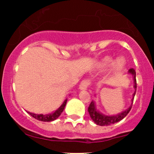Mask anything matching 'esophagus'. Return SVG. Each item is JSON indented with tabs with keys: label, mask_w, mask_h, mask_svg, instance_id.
<instances>
[{
	"label": "esophagus",
	"mask_w": 154,
	"mask_h": 154,
	"mask_svg": "<svg viewBox=\"0 0 154 154\" xmlns=\"http://www.w3.org/2000/svg\"><path fill=\"white\" fill-rule=\"evenodd\" d=\"M89 84H90L89 80H83V81L81 82V83H80L79 88H80V90H86L87 88H88V86H89Z\"/></svg>",
	"instance_id": "obj_1"
}]
</instances>
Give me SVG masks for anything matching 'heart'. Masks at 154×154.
Masks as SVG:
<instances>
[{
    "label": "heart",
    "mask_w": 154,
    "mask_h": 154,
    "mask_svg": "<svg viewBox=\"0 0 154 154\" xmlns=\"http://www.w3.org/2000/svg\"><path fill=\"white\" fill-rule=\"evenodd\" d=\"M125 61L122 58H118L113 62V60L112 57H106L103 59L100 63V66L103 68H108L112 65V68L115 71H119L123 68L125 66Z\"/></svg>",
    "instance_id": "1"
}]
</instances>
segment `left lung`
<instances>
[{"label":"left lung","mask_w":154,"mask_h":154,"mask_svg":"<svg viewBox=\"0 0 154 154\" xmlns=\"http://www.w3.org/2000/svg\"><path fill=\"white\" fill-rule=\"evenodd\" d=\"M129 74H131L133 76V82H134V85L133 87L135 88V91L133 94V98H132L131 101V105L129 106L128 109L125 110V111L119 113L117 115H113V116H106V115L103 114V113L100 112L98 109H97L96 106V103L94 100L91 102L89 106H88V111L89 113V116L91 117V120L97 125L100 126H109L113 125V124H116L117 122L122 121L124 118H125L127 116V115L128 114L129 112L130 111L132 108V105H133V99H134V96L136 94V71L133 68H130L128 71Z\"/></svg>","instance_id":"1"}]
</instances>
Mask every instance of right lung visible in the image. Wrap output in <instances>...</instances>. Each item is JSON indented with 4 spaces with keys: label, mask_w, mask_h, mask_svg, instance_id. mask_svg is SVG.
<instances>
[{
    "label": "right lung",
    "mask_w": 154,
    "mask_h": 154,
    "mask_svg": "<svg viewBox=\"0 0 154 154\" xmlns=\"http://www.w3.org/2000/svg\"><path fill=\"white\" fill-rule=\"evenodd\" d=\"M67 100L68 99L66 98L61 106L59 107L57 110H55V111L51 113L43 115V114H35V113L29 112H27L32 117H33L34 119H37V120L38 121H41V122H53V121L58 119L59 116H60V115H61V113L63 112V110H64L65 109V106H66V103H67Z\"/></svg>",
    "instance_id": "add662e5"
}]
</instances>
